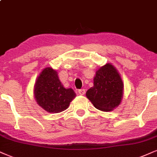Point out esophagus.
<instances>
[{"mask_svg": "<svg viewBox=\"0 0 157 157\" xmlns=\"http://www.w3.org/2000/svg\"><path fill=\"white\" fill-rule=\"evenodd\" d=\"M78 93H79V94H81V95H84V94H85V90H84V89L79 90H78Z\"/></svg>", "mask_w": 157, "mask_h": 157, "instance_id": "obj_1", "label": "esophagus"}]
</instances>
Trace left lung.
<instances>
[{
	"instance_id": "1",
	"label": "left lung",
	"mask_w": 157,
	"mask_h": 157,
	"mask_svg": "<svg viewBox=\"0 0 157 157\" xmlns=\"http://www.w3.org/2000/svg\"><path fill=\"white\" fill-rule=\"evenodd\" d=\"M123 82L117 69L106 64L96 72L94 86L89 89L86 95L97 109L111 111L121 102Z\"/></svg>"
}]
</instances>
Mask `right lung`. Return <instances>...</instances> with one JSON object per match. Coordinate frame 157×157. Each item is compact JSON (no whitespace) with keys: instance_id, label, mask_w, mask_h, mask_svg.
Masks as SVG:
<instances>
[{"instance_id":"1","label":"right lung","mask_w":157,"mask_h":157,"mask_svg":"<svg viewBox=\"0 0 157 157\" xmlns=\"http://www.w3.org/2000/svg\"><path fill=\"white\" fill-rule=\"evenodd\" d=\"M34 94L37 103L49 113L66 110L75 97L72 89L63 87L57 72L51 67L44 69L38 77Z\"/></svg>"}]
</instances>
